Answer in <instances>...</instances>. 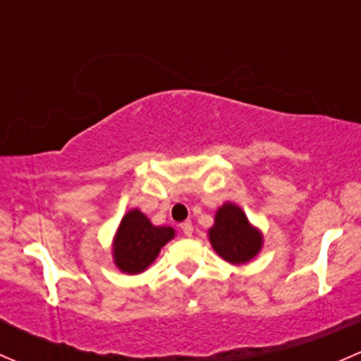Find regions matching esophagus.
<instances>
[{
    "label": "esophagus",
    "mask_w": 361,
    "mask_h": 361,
    "mask_svg": "<svg viewBox=\"0 0 361 361\" xmlns=\"http://www.w3.org/2000/svg\"><path fill=\"white\" fill-rule=\"evenodd\" d=\"M181 227V232H183L185 235H187V238H190L192 235V232H194V227H192V221H183V224L180 225Z\"/></svg>",
    "instance_id": "esophagus-1"
}]
</instances>
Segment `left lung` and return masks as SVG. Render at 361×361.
Listing matches in <instances>:
<instances>
[{
	"instance_id": "left-lung-1",
	"label": "left lung",
	"mask_w": 361,
	"mask_h": 361,
	"mask_svg": "<svg viewBox=\"0 0 361 361\" xmlns=\"http://www.w3.org/2000/svg\"><path fill=\"white\" fill-rule=\"evenodd\" d=\"M209 241L216 253L231 264H245L262 248V235L248 224L241 207L227 202L218 209Z\"/></svg>"
}]
</instances>
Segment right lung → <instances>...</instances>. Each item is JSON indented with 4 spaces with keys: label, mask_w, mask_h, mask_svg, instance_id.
<instances>
[{
    "label": "right lung",
    "mask_w": 361,
    "mask_h": 361,
    "mask_svg": "<svg viewBox=\"0 0 361 361\" xmlns=\"http://www.w3.org/2000/svg\"><path fill=\"white\" fill-rule=\"evenodd\" d=\"M174 238L171 227H154L141 211L133 209L122 218L115 238L113 257L120 271L143 272L157 258L160 248Z\"/></svg>",
    "instance_id": "obj_1"
}]
</instances>
